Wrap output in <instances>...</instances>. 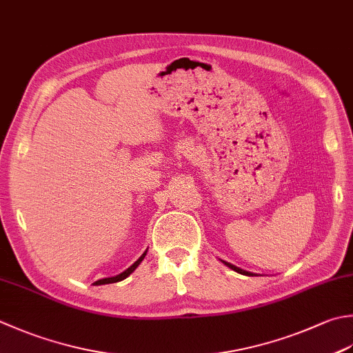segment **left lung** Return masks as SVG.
<instances>
[{
  "label": "left lung",
  "instance_id": "obj_1",
  "mask_svg": "<svg viewBox=\"0 0 353 353\" xmlns=\"http://www.w3.org/2000/svg\"><path fill=\"white\" fill-rule=\"evenodd\" d=\"M222 263H225L228 268H231L232 271H236V272H239V274H243V275H255V274H252V272H248V271H245V269H240V268H237V266H234V265H231V263H228V261H223V260H222Z\"/></svg>",
  "mask_w": 353,
  "mask_h": 353
}]
</instances>
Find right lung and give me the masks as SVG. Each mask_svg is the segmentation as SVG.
I'll list each match as a JSON object with an SVG mask.
<instances>
[{
	"label": "right lung",
	"instance_id": "right-lung-1",
	"mask_svg": "<svg viewBox=\"0 0 353 353\" xmlns=\"http://www.w3.org/2000/svg\"><path fill=\"white\" fill-rule=\"evenodd\" d=\"M145 255H147V251H145L139 259H137L133 265H131L128 269H125V271L123 272H121L119 275H114V277H108V279H101V280H98V281H94L93 285H110V283H117V281H121V280H123V279H127L128 275L134 271V269L141 265V261L143 260V257Z\"/></svg>",
	"mask_w": 353,
	"mask_h": 353
}]
</instances>
